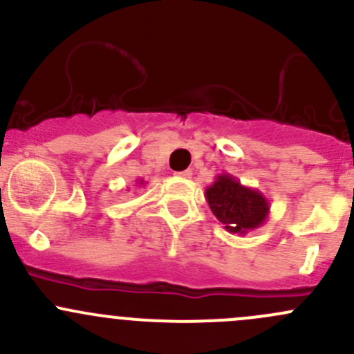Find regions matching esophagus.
I'll list each match as a JSON object with an SVG mask.
<instances>
[{"label":"esophagus","instance_id":"1","mask_svg":"<svg viewBox=\"0 0 354 354\" xmlns=\"http://www.w3.org/2000/svg\"><path fill=\"white\" fill-rule=\"evenodd\" d=\"M192 174H194V173H192L190 169H187V171H181V173H176V176L187 178V180H188V178H192Z\"/></svg>","mask_w":354,"mask_h":354}]
</instances>
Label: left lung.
<instances>
[{
  "label": "left lung",
  "mask_w": 354,
  "mask_h": 354,
  "mask_svg": "<svg viewBox=\"0 0 354 354\" xmlns=\"http://www.w3.org/2000/svg\"><path fill=\"white\" fill-rule=\"evenodd\" d=\"M205 200L224 230L233 234H246L267 221L269 200L257 188L241 185L233 174L221 173L205 188Z\"/></svg>",
  "instance_id": "left-lung-1"
}]
</instances>
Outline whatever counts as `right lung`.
I'll list each match as a JSON object with an SVG mask.
<instances>
[{"mask_svg":"<svg viewBox=\"0 0 354 354\" xmlns=\"http://www.w3.org/2000/svg\"><path fill=\"white\" fill-rule=\"evenodd\" d=\"M137 183H138V185H140V187H142V185H144V180H138V181H137Z\"/></svg>","mask_w":354,"mask_h":354,"instance_id":"add662e5","label":"right lung"}]
</instances>
